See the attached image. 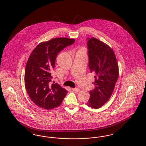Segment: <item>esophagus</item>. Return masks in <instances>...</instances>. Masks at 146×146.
Returning <instances> with one entry per match:
<instances>
[{
	"instance_id": "1",
	"label": "esophagus",
	"mask_w": 146,
	"mask_h": 146,
	"mask_svg": "<svg viewBox=\"0 0 146 146\" xmlns=\"http://www.w3.org/2000/svg\"><path fill=\"white\" fill-rule=\"evenodd\" d=\"M72 90L73 91H74V92H79L80 90L78 89V88H73L72 89Z\"/></svg>"
}]
</instances>
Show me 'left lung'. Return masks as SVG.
Returning a JSON list of instances; mask_svg holds the SVG:
<instances>
[{
  "instance_id": "8db88e82",
  "label": "left lung",
  "mask_w": 146,
  "mask_h": 146,
  "mask_svg": "<svg viewBox=\"0 0 146 146\" xmlns=\"http://www.w3.org/2000/svg\"><path fill=\"white\" fill-rule=\"evenodd\" d=\"M88 39L89 67L95 80L86 105L98 109L111 96L119 76L118 64L113 50L107 44L94 37Z\"/></svg>"
}]
</instances>
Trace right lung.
I'll use <instances>...</instances> for the list:
<instances>
[{"label":"right lung","mask_w":146,"mask_h":146,"mask_svg":"<svg viewBox=\"0 0 146 146\" xmlns=\"http://www.w3.org/2000/svg\"><path fill=\"white\" fill-rule=\"evenodd\" d=\"M75 42L74 39L56 38L39 43L29 57L25 72V85L31 100L49 110L59 106L68 91L58 84H51V72L57 54Z\"/></svg>","instance_id":"right-lung-1"}]
</instances>
